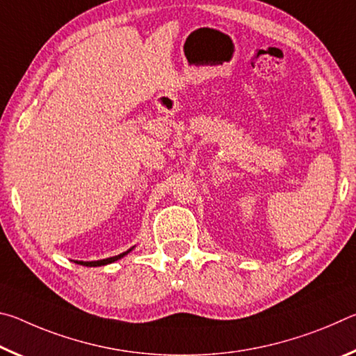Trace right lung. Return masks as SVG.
<instances>
[{"mask_svg":"<svg viewBox=\"0 0 356 356\" xmlns=\"http://www.w3.org/2000/svg\"><path fill=\"white\" fill-rule=\"evenodd\" d=\"M135 246H131V248H129L127 251L120 252V254L118 256H113V257H106V259H100V261H89V262H84V261H74L75 264H80V265H84V267H102V265H108V264H113L119 261V259H122L124 256H127L129 252L134 250Z\"/></svg>","mask_w":356,"mask_h":356,"instance_id":"right-lung-1","label":"right lung"}]
</instances>
